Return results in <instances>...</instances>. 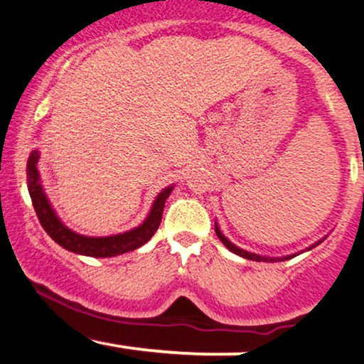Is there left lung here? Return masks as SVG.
<instances>
[{
    "instance_id": "left-lung-1",
    "label": "left lung",
    "mask_w": 364,
    "mask_h": 364,
    "mask_svg": "<svg viewBox=\"0 0 364 364\" xmlns=\"http://www.w3.org/2000/svg\"><path fill=\"white\" fill-rule=\"evenodd\" d=\"M215 235H217V237H219L220 241H223V243L228 246V250H231L232 253H236V255H240V257H243V258H248V260H255V262H275L277 260V258H267V257H258V255H255V253H248V252H245V250H241V248H237V246H235L231 243V241L228 240V237H225L223 232L219 231V228H217L215 225ZM292 257H294V255H292ZM292 257H286L287 260H289V258H292Z\"/></svg>"
}]
</instances>
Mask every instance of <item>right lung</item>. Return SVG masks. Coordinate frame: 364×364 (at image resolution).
I'll list each match as a JSON object with an SVG mask.
<instances>
[{
	"mask_svg": "<svg viewBox=\"0 0 364 364\" xmlns=\"http://www.w3.org/2000/svg\"><path fill=\"white\" fill-rule=\"evenodd\" d=\"M37 161H39V152L34 150L27 162V183L28 193H31L32 198V205H34V210L37 217H39V223L44 228V231L65 250L95 258L116 257V255L128 253L140 248L141 245L147 243L150 237L156 235V231L162 220V210H164L166 198H168L171 191H173V186H168L166 190H162L161 193H159L149 217L145 219L144 224L139 225V228L132 229V231L128 232H123V235L107 237H89L70 231V229L58 219L56 214H54L53 207L49 205L48 198H46L43 191V186H41L39 183Z\"/></svg>",
	"mask_w": 364,
	"mask_h": 364,
	"instance_id": "obj_1",
	"label": "right lung"
}]
</instances>
